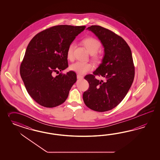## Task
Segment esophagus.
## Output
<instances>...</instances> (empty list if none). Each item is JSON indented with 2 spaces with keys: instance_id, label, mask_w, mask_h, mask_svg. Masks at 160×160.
<instances>
[{
  "instance_id": "esophagus-1",
  "label": "esophagus",
  "mask_w": 160,
  "mask_h": 160,
  "mask_svg": "<svg viewBox=\"0 0 160 160\" xmlns=\"http://www.w3.org/2000/svg\"><path fill=\"white\" fill-rule=\"evenodd\" d=\"M77 78H78V79H82L83 78V76H82V75H80V74H78L77 75Z\"/></svg>"
}]
</instances>
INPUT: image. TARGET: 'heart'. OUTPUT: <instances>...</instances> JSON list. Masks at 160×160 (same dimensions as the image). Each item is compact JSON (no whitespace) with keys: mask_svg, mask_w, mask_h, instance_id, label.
I'll return each mask as SVG.
<instances>
[{"mask_svg":"<svg viewBox=\"0 0 160 160\" xmlns=\"http://www.w3.org/2000/svg\"><path fill=\"white\" fill-rule=\"evenodd\" d=\"M82 45L86 48L88 52L92 54V58L94 60H98L99 58V56L97 53V52L100 48V42L95 38H87L83 39L82 42ZM75 48V45L74 43H71L68 47L67 52V57L68 59L72 60L74 58V50ZM94 68L92 63H83L77 62L73 63L70 65V69L76 73L80 74H84L91 70Z\"/></svg>","mask_w":160,"mask_h":160,"instance_id":"1","label":"heart"}]
</instances>
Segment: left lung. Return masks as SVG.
Instances as JSON below:
<instances>
[{
    "label": "left lung",
    "instance_id": "8db88e82",
    "mask_svg": "<svg viewBox=\"0 0 160 160\" xmlns=\"http://www.w3.org/2000/svg\"><path fill=\"white\" fill-rule=\"evenodd\" d=\"M87 29L101 41L104 55L93 74L84 77L89 83V88L84 92L82 98L90 109L107 112L121 102L133 82L135 69L131 49L124 39L108 29L97 25ZM96 75L106 80H97L95 77Z\"/></svg>",
    "mask_w": 160,
    "mask_h": 160
}]
</instances>
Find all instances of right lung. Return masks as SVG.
<instances>
[{
    "label": "right lung",
    "instance_id": "1",
    "mask_svg": "<svg viewBox=\"0 0 160 160\" xmlns=\"http://www.w3.org/2000/svg\"><path fill=\"white\" fill-rule=\"evenodd\" d=\"M86 26L58 25L36 34L29 42L20 73L29 95L40 105L52 108L63 104L77 81L75 72H54L68 68V47Z\"/></svg>",
    "mask_w": 160,
    "mask_h": 160
}]
</instances>
